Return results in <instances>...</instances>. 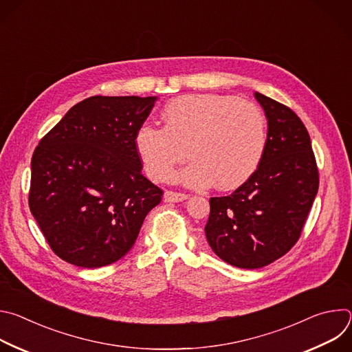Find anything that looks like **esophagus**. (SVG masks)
Masks as SVG:
<instances>
[{"label":"esophagus","mask_w":352,"mask_h":352,"mask_svg":"<svg viewBox=\"0 0 352 352\" xmlns=\"http://www.w3.org/2000/svg\"><path fill=\"white\" fill-rule=\"evenodd\" d=\"M188 195L185 193H178V192H173V190H167L164 193V202L168 204H177V202H182V200H186Z\"/></svg>","instance_id":"1"}]
</instances>
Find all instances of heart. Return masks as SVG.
Returning a JSON list of instances; mask_svg holds the SVG:
<instances>
[{
	"label": "heart",
	"instance_id": "obj_1",
	"mask_svg": "<svg viewBox=\"0 0 352 352\" xmlns=\"http://www.w3.org/2000/svg\"><path fill=\"white\" fill-rule=\"evenodd\" d=\"M164 126L144 124L135 133V148L147 175L168 181L175 166L193 159L179 174L189 186L213 182L232 189L250 178L265 155L266 120L261 109L228 94H184L168 102Z\"/></svg>",
	"mask_w": 352,
	"mask_h": 352
}]
</instances>
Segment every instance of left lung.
<instances>
[{
    "label": "left lung",
    "mask_w": 352,
    "mask_h": 352,
    "mask_svg": "<svg viewBox=\"0 0 352 352\" xmlns=\"http://www.w3.org/2000/svg\"><path fill=\"white\" fill-rule=\"evenodd\" d=\"M267 120L258 170L228 196L210 197L205 227L213 252L239 269H259L298 241L319 188L309 133L287 106L255 91Z\"/></svg>",
    "instance_id": "1"
}]
</instances>
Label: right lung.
I'll use <instances>...</instances> for the list:
<instances>
[{"label": "right lung", "instance_id": "1", "mask_svg": "<svg viewBox=\"0 0 352 352\" xmlns=\"http://www.w3.org/2000/svg\"><path fill=\"white\" fill-rule=\"evenodd\" d=\"M157 96H91L36 147L29 208L50 248L87 269L111 265L133 246L163 190L142 174L135 133Z\"/></svg>", "mask_w": 352, "mask_h": 352}]
</instances>
